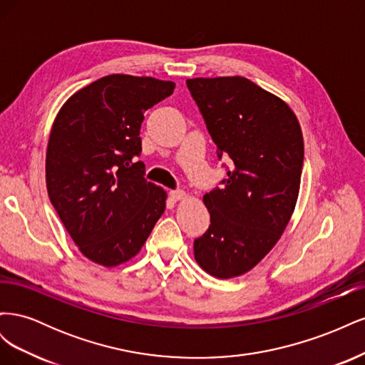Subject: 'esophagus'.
<instances>
[{
	"label": "esophagus",
	"mask_w": 365,
	"mask_h": 365,
	"mask_svg": "<svg viewBox=\"0 0 365 365\" xmlns=\"http://www.w3.org/2000/svg\"><path fill=\"white\" fill-rule=\"evenodd\" d=\"M170 197L173 201H181V200H184L185 197V192H182V190H172L170 192Z\"/></svg>",
	"instance_id": "obj_1"
}]
</instances>
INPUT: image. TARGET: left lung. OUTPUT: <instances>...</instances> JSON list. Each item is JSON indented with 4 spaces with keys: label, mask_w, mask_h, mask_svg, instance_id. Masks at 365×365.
<instances>
[{
    "label": "left lung",
    "mask_w": 365,
    "mask_h": 365,
    "mask_svg": "<svg viewBox=\"0 0 365 365\" xmlns=\"http://www.w3.org/2000/svg\"><path fill=\"white\" fill-rule=\"evenodd\" d=\"M217 148L231 160L222 187L204 195L210 227L195 260L217 279L252 269L288 227L300 190L304 143L289 105L240 76L187 81Z\"/></svg>",
    "instance_id": "8db88e82"
}]
</instances>
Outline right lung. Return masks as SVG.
I'll use <instances>...</instances> for the list:
<instances>
[{
  "label": "right lung",
  "mask_w": 365,
  "mask_h": 365,
  "mask_svg": "<svg viewBox=\"0 0 365 365\" xmlns=\"http://www.w3.org/2000/svg\"><path fill=\"white\" fill-rule=\"evenodd\" d=\"M173 90L155 77L105 76L74 93L53 121L48 197L81 252L102 267L135 257L164 213L168 193L132 158L145 113Z\"/></svg>",
  "instance_id": "obj_1"
}]
</instances>
